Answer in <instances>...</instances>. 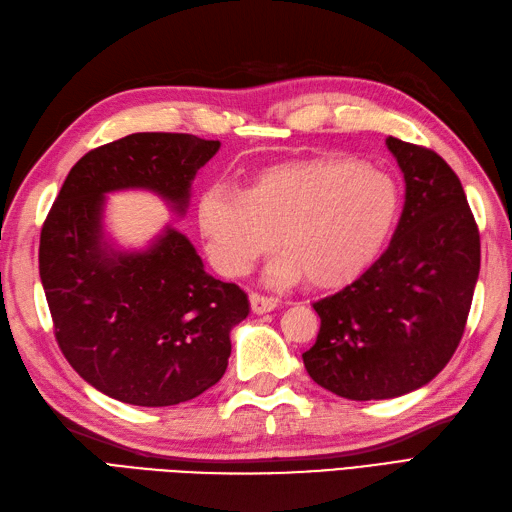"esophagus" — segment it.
I'll return each instance as SVG.
<instances>
[{
	"instance_id": "34e87169",
	"label": "esophagus",
	"mask_w": 512,
	"mask_h": 512,
	"mask_svg": "<svg viewBox=\"0 0 512 512\" xmlns=\"http://www.w3.org/2000/svg\"><path fill=\"white\" fill-rule=\"evenodd\" d=\"M249 304H252V313L265 315V313H271V310L278 306V299L260 295V293H252V295H249Z\"/></svg>"
}]
</instances>
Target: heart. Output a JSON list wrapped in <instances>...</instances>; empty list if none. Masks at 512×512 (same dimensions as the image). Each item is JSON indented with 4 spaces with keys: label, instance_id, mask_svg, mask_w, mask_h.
Returning a JSON list of instances; mask_svg holds the SVG:
<instances>
[{
    "label": "heart",
    "instance_id": "b5f03b06",
    "mask_svg": "<svg viewBox=\"0 0 512 512\" xmlns=\"http://www.w3.org/2000/svg\"><path fill=\"white\" fill-rule=\"evenodd\" d=\"M400 215L391 176L352 158L319 156L258 171L247 191L210 184L197 199V228L210 265L243 278L278 243L269 284L306 273L315 286H339L360 276L389 241Z\"/></svg>",
    "mask_w": 512,
    "mask_h": 512
}]
</instances>
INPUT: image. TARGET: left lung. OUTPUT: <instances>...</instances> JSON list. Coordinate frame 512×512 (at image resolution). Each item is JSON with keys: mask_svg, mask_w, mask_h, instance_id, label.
<instances>
[{"mask_svg": "<svg viewBox=\"0 0 512 512\" xmlns=\"http://www.w3.org/2000/svg\"><path fill=\"white\" fill-rule=\"evenodd\" d=\"M406 182L400 223L365 273L313 304L308 376L345 400L421 389L463 339L480 273V234L458 176L432 149L386 139Z\"/></svg>", "mask_w": 512, "mask_h": 512, "instance_id": "left-lung-1", "label": "left lung"}]
</instances>
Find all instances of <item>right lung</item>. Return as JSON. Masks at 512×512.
I'll return each instance as SVG.
<instances>
[{
	"label": "right lung",
	"mask_w": 512,
	"mask_h": 512,
	"mask_svg": "<svg viewBox=\"0 0 512 512\" xmlns=\"http://www.w3.org/2000/svg\"><path fill=\"white\" fill-rule=\"evenodd\" d=\"M193 134L139 132L82 156L41 230L39 271L56 341L97 391L132 406H173L221 380L247 295L204 269L193 243L165 226L143 249L104 228L106 195L149 191L176 215L219 152Z\"/></svg>",
	"instance_id": "add662e5"
}]
</instances>
